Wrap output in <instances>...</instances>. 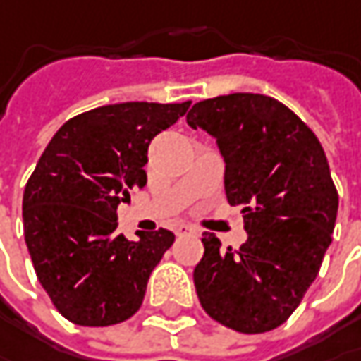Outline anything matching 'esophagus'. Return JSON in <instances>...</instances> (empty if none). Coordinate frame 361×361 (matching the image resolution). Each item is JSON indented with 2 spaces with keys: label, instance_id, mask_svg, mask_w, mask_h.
Here are the masks:
<instances>
[{
  "label": "esophagus",
  "instance_id": "34e87169",
  "mask_svg": "<svg viewBox=\"0 0 361 361\" xmlns=\"http://www.w3.org/2000/svg\"><path fill=\"white\" fill-rule=\"evenodd\" d=\"M176 234L178 236H192V234H196V228L190 226V224H178L176 226Z\"/></svg>",
  "mask_w": 361,
  "mask_h": 361
}]
</instances>
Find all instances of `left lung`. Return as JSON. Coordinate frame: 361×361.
<instances>
[{"label":"left lung","instance_id":"1","mask_svg":"<svg viewBox=\"0 0 361 361\" xmlns=\"http://www.w3.org/2000/svg\"><path fill=\"white\" fill-rule=\"evenodd\" d=\"M188 125L216 139L230 206H240L246 243L234 250L204 232L194 269L200 303L240 334L287 322L331 244L337 190L319 139L276 99L234 92L196 102Z\"/></svg>","mask_w":361,"mask_h":361}]
</instances>
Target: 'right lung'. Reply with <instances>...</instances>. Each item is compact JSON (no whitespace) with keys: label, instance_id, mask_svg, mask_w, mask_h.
Segmentation results:
<instances>
[{"label":"right lung","instance_id":"obj_1","mask_svg":"<svg viewBox=\"0 0 361 361\" xmlns=\"http://www.w3.org/2000/svg\"><path fill=\"white\" fill-rule=\"evenodd\" d=\"M192 102H117L66 121L44 149L24 192V236L39 285L76 325L104 327L139 311L147 281L176 236L127 240L117 206L147 183L155 135Z\"/></svg>","mask_w":361,"mask_h":361}]
</instances>
